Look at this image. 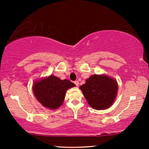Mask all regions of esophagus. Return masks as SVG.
<instances>
[{
	"label": "esophagus",
	"mask_w": 149,
	"mask_h": 149,
	"mask_svg": "<svg viewBox=\"0 0 149 149\" xmlns=\"http://www.w3.org/2000/svg\"><path fill=\"white\" fill-rule=\"evenodd\" d=\"M74 83V84L77 85V86H79V81H75Z\"/></svg>",
	"instance_id": "esophagus-1"
}]
</instances>
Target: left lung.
Returning a JSON list of instances; mask_svg holds the SVG:
<instances>
[{"label": "left lung", "instance_id": "obj_1", "mask_svg": "<svg viewBox=\"0 0 149 149\" xmlns=\"http://www.w3.org/2000/svg\"><path fill=\"white\" fill-rule=\"evenodd\" d=\"M80 89L91 107L104 110L115 101L118 85L115 79L106 75H92Z\"/></svg>", "mask_w": 149, "mask_h": 149}]
</instances>
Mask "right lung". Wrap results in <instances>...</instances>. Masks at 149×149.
<instances>
[{"label":"right lung","mask_w":149,"mask_h":149,"mask_svg":"<svg viewBox=\"0 0 149 149\" xmlns=\"http://www.w3.org/2000/svg\"><path fill=\"white\" fill-rule=\"evenodd\" d=\"M74 86L75 84L69 80H60L57 77L50 75L34 83L33 92L42 106L56 109L63 104L67 89Z\"/></svg>","instance_id":"add662e5"}]
</instances>
